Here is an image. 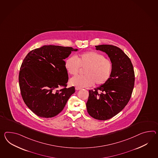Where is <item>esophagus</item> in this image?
<instances>
[{"mask_svg":"<svg viewBox=\"0 0 158 158\" xmlns=\"http://www.w3.org/2000/svg\"><path fill=\"white\" fill-rule=\"evenodd\" d=\"M81 89V87H75V89L76 90H79V89Z\"/></svg>","mask_w":158,"mask_h":158,"instance_id":"1","label":"esophagus"}]
</instances>
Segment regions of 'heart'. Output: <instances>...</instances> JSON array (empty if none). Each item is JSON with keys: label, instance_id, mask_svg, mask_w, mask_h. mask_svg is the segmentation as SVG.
I'll return each mask as SVG.
<instances>
[{"label": "heart", "instance_id": "b5f03b06", "mask_svg": "<svg viewBox=\"0 0 158 158\" xmlns=\"http://www.w3.org/2000/svg\"><path fill=\"white\" fill-rule=\"evenodd\" d=\"M80 67L85 69V75L71 78L69 83L81 88L92 86L94 83L97 85H104L111 77L112 71L111 61L95 51L85 52L65 60V69L69 75H76Z\"/></svg>", "mask_w": 158, "mask_h": 158}]
</instances>
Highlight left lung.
<instances>
[{"label":"left lung","instance_id":"obj_1","mask_svg":"<svg viewBox=\"0 0 158 158\" xmlns=\"http://www.w3.org/2000/svg\"><path fill=\"white\" fill-rule=\"evenodd\" d=\"M96 50L106 52L112 64L109 80L94 90H89L86 107L89 115L95 119L106 120L117 115L131 98L135 73L130 59L118 47L102 44Z\"/></svg>","mask_w":158,"mask_h":158}]
</instances>
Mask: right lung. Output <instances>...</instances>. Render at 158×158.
Segmentation results:
<instances>
[{"mask_svg": "<svg viewBox=\"0 0 158 158\" xmlns=\"http://www.w3.org/2000/svg\"><path fill=\"white\" fill-rule=\"evenodd\" d=\"M77 51L70 47L43 46L24 59L19 75L20 93L25 104L36 115H57L75 93L73 86L67 88L69 75L64 59Z\"/></svg>", "mask_w": 158, "mask_h": 158, "instance_id": "1", "label": "right lung"}]
</instances>
